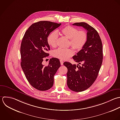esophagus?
Instances as JSON below:
<instances>
[{
  "instance_id": "esophagus-1",
  "label": "esophagus",
  "mask_w": 120,
  "mask_h": 120,
  "mask_svg": "<svg viewBox=\"0 0 120 120\" xmlns=\"http://www.w3.org/2000/svg\"><path fill=\"white\" fill-rule=\"evenodd\" d=\"M60 63H61V65H63V64H64V61H63L62 60H60Z\"/></svg>"
}]
</instances>
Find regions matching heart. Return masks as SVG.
Returning <instances> with one entry per match:
<instances>
[{
  "instance_id": "1",
  "label": "heart",
  "mask_w": 120,
  "mask_h": 120,
  "mask_svg": "<svg viewBox=\"0 0 120 120\" xmlns=\"http://www.w3.org/2000/svg\"><path fill=\"white\" fill-rule=\"evenodd\" d=\"M61 34L70 39V44L76 50H81L86 44L87 40V34L85 31L79 30L72 26H67L62 28ZM58 34L56 31H53L47 37V42L49 45L55 47L57 45ZM74 52L71 49H64L59 48L53 52L54 56L61 59L66 60L73 55Z\"/></svg>"
}]
</instances>
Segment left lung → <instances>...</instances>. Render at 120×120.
I'll list each match as a JSON object with an SVG mask.
<instances>
[{"instance_id":"left-lung-1","label":"left lung","mask_w":120,"mask_h":120,"mask_svg":"<svg viewBox=\"0 0 120 120\" xmlns=\"http://www.w3.org/2000/svg\"><path fill=\"white\" fill-rule=\"evenodd\" d=\"M72 25L82 26L86 30L87 40L84 47L73 56L81 66L65 62L68 69L67 86L71 90L79 92L89 88L98 75L103 60V47L98 32L85 22L75 23Z\"/></svg>"}]
</instances>
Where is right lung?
<instances>
[{"label":"right lung","mask_w":120,"mask_h":120,"mask_svg":"<svg viewBox=\"0 0 120 120\" xmlns=\"http://www.w3.org/2000/svg\"><path fill=\"white\" fill-rule=\"evenodd\" d=\"M61 25L48 21L34 23L26 31L21 41L22 69L29 84L40 91H46L52 87L54 75L61 66L59 60L54 57L50 59L48 66L42 64L43 58L49 56L47 37Z\"/></svg>","instance_id":"1"}]
</instances>
